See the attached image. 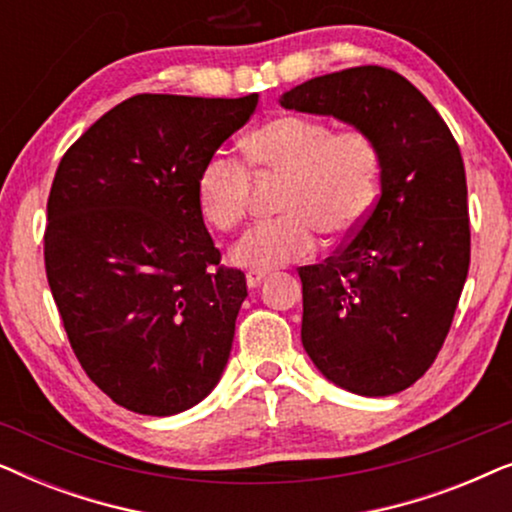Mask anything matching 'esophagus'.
I'll use <instances>...</instances> for the list:
<instances>
[{
    "mask_svg": "<svg viewBox=\"0 0 512 512\" xmlns=\"http://www.w3.org/2000/svg\"><path fill=\"white\" fill-rule=\"evenodd\" d=\"M265 277H268V272H265V270H249L247 272V286H249V289H256V286L261 284Z\"/></svg>",
    "mask_w": 512,
    "mask_h": 512,
    "instance_id": "1",
    "label": "esophagus"
}]
</instances>
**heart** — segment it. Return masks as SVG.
Returning a JSON list of instances; mask_svg holds the SVG:
<instances>
[{"mask_svg":"<svg viewBox=\"0 0 512 512\" xmlns=\"http://www.w3.org/2000/svg\"><path fill=\"white\" fill-rule=\"evenodd\" d=\"M244 158L261 172L286 174L277 219L258 221L233 249L242 268L272 270L303 261L319 237H352L377 200L382 172L380 144L368 130H333L321 118L284 114L265 121L242 142ZM249 170L240 158L214 153L195 184L200 212L216 230H235L249 209Z\"/></svg>","mask_w":512,"mask_h":512,"instance_id":"1","label":"heart"}]
</instances>
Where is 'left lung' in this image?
<instances>
[{"label":"left lung","mask_w":512,"mask_h":512,"mask_svg":"<svg viewBox=\"0 0 512 512\" xmlns=\"http://www.w3.org/2000/svg\"><path fill=\"white\" fill-rule=\"evenodd\" d=\"M279 102L340 118L380 144L382 191L368 219L324 263L298 270L300 338L338 387L398 394L436 361L471 263L459 144L433 104L387 67L317 76Z\"/></svg>","instance_id":"1"}]
</instances>
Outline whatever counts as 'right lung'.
Wrapping results in <instances>:
<instances>
[{"label":"right lung","mask_w":512,"mask_h":512,"mask_svg":"<svg viewBox=\"0 0 512 512\" xmlns=\"http://www.w3.org/2000/svg\"><path fill=\"white\" fill-rule=\"evenodd\" d=\"M256 104V93L135 95L90 125L55 172L48 286L81 368L139 415L193 408L228 363L247 279L221 263L195 184Z\"/></svg>","instance_id":"1"}]
</instances>
